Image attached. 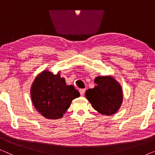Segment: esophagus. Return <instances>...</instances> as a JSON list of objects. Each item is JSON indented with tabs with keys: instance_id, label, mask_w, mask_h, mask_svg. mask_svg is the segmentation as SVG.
<instances>
[{
	"instance_id": "esophagus-1",
	"label": "esophagus",
	"mask_w": 155,
	"mask_h": 155,
	"mask_svg": "<svg viewBox=\"0 0 155 155\" xmlns=\"http://www.w3.org/2000/svg\"><path fill=\"white\" fill-rule=\"evenodd\" d=\"M79 92L80 93V95H81V96H83L84 92H85V90H84V89H80V90H79Z\"/></svg>"
}]
</instances>
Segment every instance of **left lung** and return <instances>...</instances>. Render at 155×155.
Listing matches in <instances>:
<instances>
[{
    "instance_id": "left-lung-1",
    "label": "left lung",
    "mask_w": 155,
    "mask_h": 155,
    "mask_svg": "<svg viewBox=\"0 0 155 155\" xmlns=\"http://www.w3.org/2000/svg\"><path fill=\"white\" fill-rule=\"evenodd\" d=\"M94 82L97 85L85 92L86 98L92 107L103 115L116 113L123 101L121 86L111 76H99Z\"/></svg>"
}]
</instances>
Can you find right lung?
Listing matches in <instances>:
<instances>
[{"label":"right lung","mask_w":155,"mask_h":155,"mask_svg":"<svg viewBox=\"0 0 155 155\" xmlns=\"http://www.w3.org/2000/svg\"><path fill=\"white\" fill-rule=\"evenodd\" d=\"M80 93L73 85H67L61 75L44 71L31 87V98L35 109L48 119L62 118Z\"/></svg>","instance_id":"1"}]
</instances>
